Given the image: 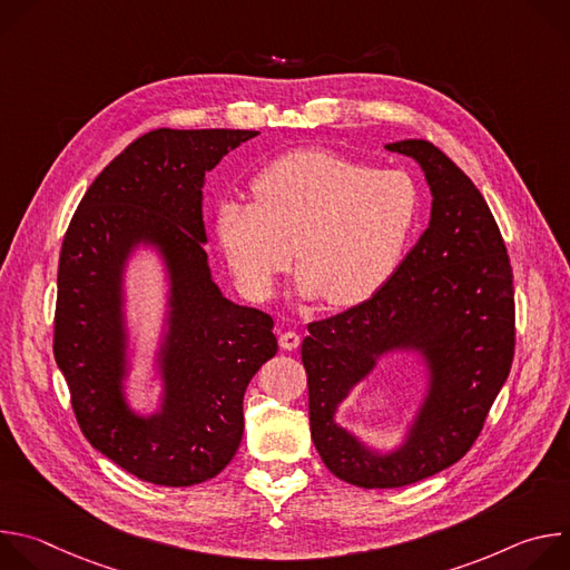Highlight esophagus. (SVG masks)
I'll list each match as a JSON object with an SVG mask.
<instances>
[{
	"mask_svg": "<svg viewBox=\"0 0 570 570\" xmlns=\"http://www.w3.org/2000/svg\"><path fill=\"white\" fill-rule=\"evenodd\" d=\"M279 347L286 350V352L297 350V347H299V336H297L295 332H284V334L279 336Z\"/></svg>",
	"mask_w": 570,
	"mask_h": 570,
	"instance_id": "34e87169",
	"label": "esophagus"
}]
</instances>
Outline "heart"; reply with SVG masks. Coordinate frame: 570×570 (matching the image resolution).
<instances>
[{
    "label": "heart",
    "mask_w": 570,
    "mask_h": 570,
    "mask_svg": "<svg viewBox=\"0 0 570 570\" xmlns=\"http://www.w3.org/2000/svg\"><path fill=\"white\" fill-rule=\"evenodd\" d=\"M253 194L255 200L223 198L214 232L255 299L275 293L295 253L302 299L358 306L394 277L420 223V191L409 176L372 171L322 148L273 159L255 176Z\"/></svg>",
    "instance_id": "obj_1"
}]
</instances>
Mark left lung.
I'll use <instances>...</instances> for the list:
<instances>
[{"label":"left lung","mask_w":570,"mask_h":570,"mask_svg":"<svg viewBox=\"0 0 570 570\" xmlns=\"http://www.w3.org/2000/svg\"><path fill=\"white\" fill-rule=\"evenodd\" d=\"M415 159L431 220L394 277L367 302L311 322L302 343L313 444L341 480L365 490L413 484L455 464L478 438L514 356L512 266L475 185L424 139L385 144ZM423 370V394L390 448L337 422L340 405L392 355Z\"/></svg>","instance_id":"left-lung-1"}]
</instances>
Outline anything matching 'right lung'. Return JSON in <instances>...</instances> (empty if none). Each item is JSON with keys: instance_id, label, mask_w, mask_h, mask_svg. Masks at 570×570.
I'll return each mask as SVG.
<instances>
[{"instance_id": "right-lung-1", "label": "right lung", "mask_w": 570, "mask_h": 570, "mask_svg": "<svg viewBox=\"0 0 570 570\" xmlns=\"http://www.w3.org/2000/svg\"><path fill=\"white\" fill-rule=\"evenodd\" d=\"M257 130H169L135 139L99 174L62 240L53 356L80 431L139 480L189 487L220 473L243 438V394L277 354L273 317L234 304L205 253V176ZM139 256L166 295L154 347L129 317L127 275ZM160 392L150 412L127 381L138 358Z\"/></svg>"}]
</instances>
